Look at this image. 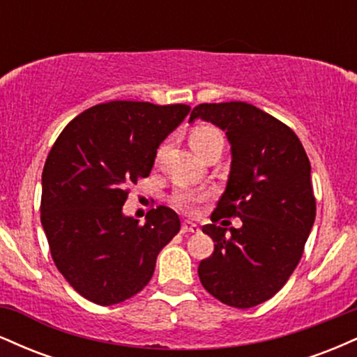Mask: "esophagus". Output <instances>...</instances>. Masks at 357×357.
<instances>
[{
  "instance_id": "esophagus-1",
  "label": "esophagus",
  "mask_w": 357,
  "mask_h": 357,
  "mask_svg": "<svg viewBox=\"0 0 357 357\" xmlns=\"http://www.w3.org/2000/svg\"><path fill=\"white\" fill-rule=\"evenodd\" d=\"M199 231V227L196 223H192V221H184L183 227H181V233L183 235H186V233H198Z\"/></svg>"
}]
</instances>
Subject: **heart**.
<instances>
[{
	"label": "heart",
	"instance_id": "b5f03b06",
	"mask_svg": "<svg viewBox=\"0 0 357 357\" xmlns=\"http://www.w3.org/2000/svg\"><path fill=\"white\" fill-rule=\"evenodd\" d=\"M215 139H223L218 129H215V127L211 126H199L191 132L190 141H191L192 149L199 154L204 147L210 144L211 141H215ZM204 198H206V192L195 191V190H179L174 192L173 203L176 208H179V210L191 213L196 210V206H198Z\"/></svg>",
	"mask_w": 357,
	"mask_h": 357
}]
</instances>
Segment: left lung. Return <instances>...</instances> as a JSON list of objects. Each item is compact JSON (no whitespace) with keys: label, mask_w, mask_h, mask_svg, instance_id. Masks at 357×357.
Returning <instances> with one entry per match:
<instances>
[{"label":"left lung","mask_w":357,"mask_h":357,"mask_svg":"<svg viewBox=\"0 0 357 357\" xmlns=\"http://www.w3.org/2000/svg\"><path fill=\"white\" fill-rule=\"evenodd\" d=\"M195 119L227 132L231 166L211 225L203 233L215 252L202 260L199 280L223 304L250 309L272 298L296 270L315 220L310 162L292 129L247 102L199 104ZM240 218L241 229L216 227Z\"/></svg>","instance_id":"8db88e82"}]
</instances>
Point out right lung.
I'll return each instance as SVG.
<instances>
[{
	"instance_id": "obj_1",
	"label": "right lung",
	"mask_w": 357,
	"mask_h": 357,
	"mask_svg": "<svg viewBox=\"0 0 357 357\" xmlns=\"http://www.w3.org/2000/svg\"><path fill=\"white\" fill-rule=\"evenodd\" d=\"M190 105L112 100L61 130L42 174V225L56 268L82 297L114 305L141 292L179 216L158 206L146 223L122 215L129 186L147 178L158 147Z\"/></svg>"
}]
</instances>
